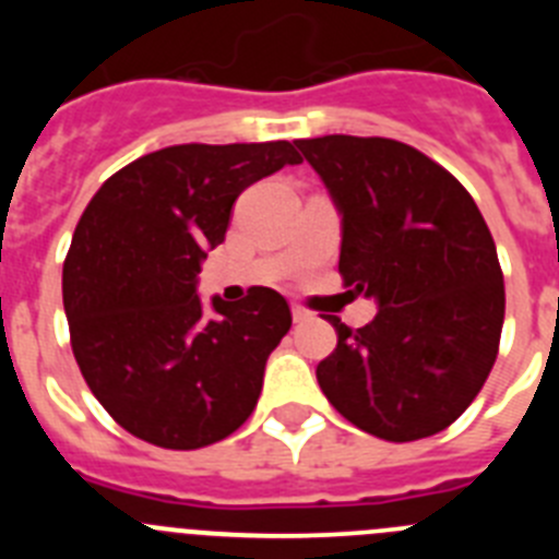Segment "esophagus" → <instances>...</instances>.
Wrapping results in <instances>:
<instances>
[{
  "instance_id": "34e87169",
  "label": "esophagus",
  "mask_w": 559,
  "mask_h": 559,
  "mask_svg": "<svg viewBox=\"0 0 559 559\" xmlns=\"http://www.w3.org/2000/svg\"><path fill=\"white\" fill-rule=\"evenodd\" d=\"M290 313H294V322L296 324L310 322V319H313V313H310V310H305L302 305H294V308H290Z\"/></svg>"
}]
</instances>
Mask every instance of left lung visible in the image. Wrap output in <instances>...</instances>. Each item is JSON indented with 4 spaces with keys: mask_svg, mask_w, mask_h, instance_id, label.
I'll return each instance as SVG.
<instances>
[{
    "mask_svg": "<svg viewBox=\"0 0 559 559\" xmlns=\"http://www.w3.org/2000/svg\"><path fill=\"white\" fill-rule=\"evenodd\" d=\"M296 147L338 206L344 285L378 302L358 330L328 316L338 344L316 367L324 397L389 442L445 431L481 392L503 328V274L476 201L406 142L330 133Z\"/></svg>",
    "mask_w": 559,
    "mask_h": 559,
    "instance_id": "8db88e82",
    "label": "left lung"
}]
</instances>
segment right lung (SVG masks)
I'll list each match as a JSON object with an SVG mask.
<instances>
[{
	"label": "right lung",
	"instance_id": "obj_1",
	"mask_svg": "<svg viewBox=\"0 0 559 559\" xmlns=\"http://www.w3.org/2000/svg\"><path fill=\"white\" fill-rule=\"evenodd\" d=\"M302 156L285 140L173 145L117 170L88 201L63 260V310L81 374L128 433L170 451L229 437L254 412L265 360L290 330L271 288L240 302L195 285L231 204Z\"/></svg>",
	"mask_w": 559,
	"mask_h": 559
}]
</instances>
